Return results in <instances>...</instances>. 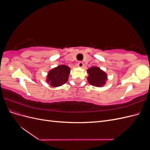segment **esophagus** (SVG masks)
<instances>
[{"instance_id": "1", "label": "esophagus", "mask_w": 150, "mask_h": 150, "mask_svg": "<svg viewBox=\"0 0 150 150\" xmlns=\"http://www.w3.org/2000/svg\"><path fill=\"white\" fill-rule=\"evenodd\" d=\"M83 66H84V63H83V62H81V61L78 62V66L79 67H83Z\"/></svg>"}]
</instances>
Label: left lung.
I'll use <instances>...</instances> for the list:
<instances>
[{
  "instance_id": "1",
  "label": "left lung",
  "mask_w": 150,
  "mask_h": 150,
  "mask_svg": "<svg viewBox=\"0 0 150 150\" xmlns=\"http://www.w3.org/2000/svg\"><path fill=\"white\" fill-rule=\"evenodd\" d=\"M89 74L87 78L88 83L96 87H103L106 84L108 79L107 74L100 68L94 66L89 68L87 71Z\"/></svg>"
}]
</instances>
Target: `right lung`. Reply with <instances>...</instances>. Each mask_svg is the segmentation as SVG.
I'll list each match as a JSON object with an SVG mask.
<instances>
[{
    "instance_id": "right-lung-1",
    "label": "right lung",
    "mask_w": 150,
    "mask_h": 150,
    "mask_svg": "<svg viewBox=\"0 0 150 150\" xmlns=\"http://www.w3.org/2000/svg\"><path fill=\"white\" fill-rule=\"evenodd\" d=\"M70 67L66 65H59L50 70L47 76L46 81L52 87H59L65 83L69 78Z\"/></svg>"
}]
</instances>
